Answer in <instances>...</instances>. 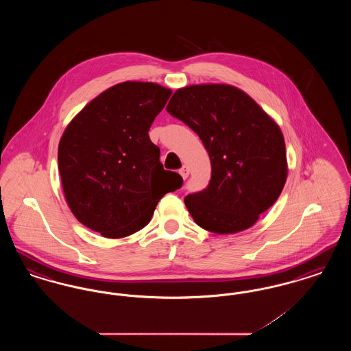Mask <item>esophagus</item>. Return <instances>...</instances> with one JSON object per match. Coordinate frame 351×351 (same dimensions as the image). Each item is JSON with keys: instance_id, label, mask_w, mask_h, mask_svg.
<instances>
[{"instance_id": "obj_1", "label": "esophagus", "mask_w": 351, "mask_h": 351, "mask_svg": "<svg viewBox=\"0 0 351 351\" xmlns=\"http://www.w3.org/2000/svg\"><path fill=\"white\" fill-rule=\"evenodd\" d=\"M179 173L182 175L183 179H186L189 176V168L186 167V166H183V167L179 169Z\"/></svg>"}]
</instances>
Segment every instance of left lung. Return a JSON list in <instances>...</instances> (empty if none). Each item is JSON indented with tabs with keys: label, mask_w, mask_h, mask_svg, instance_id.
<instances>
[{
	"label": "left lung",
	"mask_w": 351,
	"mask_h": 351,
	"mask_svg": "<svg viewBox=\"0 0 351 351\" xmlns=\"http://www.w3.org/2000/svg\"><path fill=\"white\" fill-rule=\"evenodd\" d=\"M166 109L200 136L209 154L208 186L184 199L195 222L212 233L249 229L278 200L287 180L279 126L250 96L225 84L178 89Z\"/></svg>",
	"instance_id": "obj_1"
}]
</instances>
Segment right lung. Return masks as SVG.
Listing matches in <instances>:
<instances>
[{
  "label": "right lung",
  "mask_w": 351,
  "mask_h": 351,
  "mask_svg": "<svg viewBox=\"0 0 351 351\" xmlns=\"http://www.w3.org/2000/svg\"><path fill=\"white\" fill-rule=\"evenodd\" d=\"M171 90L158 84H117L71 121L58 163L68 206L86 228L122 238L150 222L159 200L183 179L166 171L149 130Z\"/></svg>",
  "instance_id": "add662e5"
}]
</instances>
